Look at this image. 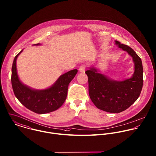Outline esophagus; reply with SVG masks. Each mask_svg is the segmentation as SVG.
<instances>
[{"label": "esophagus", "mask_w": 156, "mask_h": 156, "mask_svg": "<svg viewBox=\"0 0 156 156\" xmlns=\"http://www.w3.org/2000/svg\"><path fill=\"white\" fill-rule=\"evenodd\" d=\"M86 65H84V64H82L80 67V68H79V70H80V71L81 72H85V70L86 69Z\"/></svg>", "instance_id": "esophagus-1"}]
</instances>
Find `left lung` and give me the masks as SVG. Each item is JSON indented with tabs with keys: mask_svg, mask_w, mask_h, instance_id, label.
<instances>
[{
	"mask_svg": "<svg viewBox=\"0 0 156 156\" xmlns=\"http://www.w3.org/2000/svg\"><path fill=\"white\" fill-rule=\"evenodd\" d=\"M116 44L126 51L134 62L133 76L122 81H112L92 68L85 73L88 76L89 93L95 106L109 113H120L129 107L139 98L143 86L142 60L129 46L115 41Z\"/></svg>",
	"mask_w": 156,
	"mask_h": 156,
	"instance_id": "obj_1",
	"label": "left lung"
}]
</instances>
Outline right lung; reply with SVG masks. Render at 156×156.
<instances>
[{
	"instance_id": "add662e5",
	"label": "right lung",
	"mask_w": 156,
	"mask_h": 156,
	"mask_svg": "<svg viewBox=\"0 0 156 156\" xmlns=\"http://www.w3.org/2000/svg\"><path fill=\"white\" fill-rule=\"evenodd\" d=\"M22 51L15 57L12 66L11 84L15 96L25 107L38 114L48 113L57 110L64 102L69 84L77 73L78 70L73 69L65 73L48 89L33 90L20 82L17 73L16 60Z\"/></svg>"
}]
</instances>
